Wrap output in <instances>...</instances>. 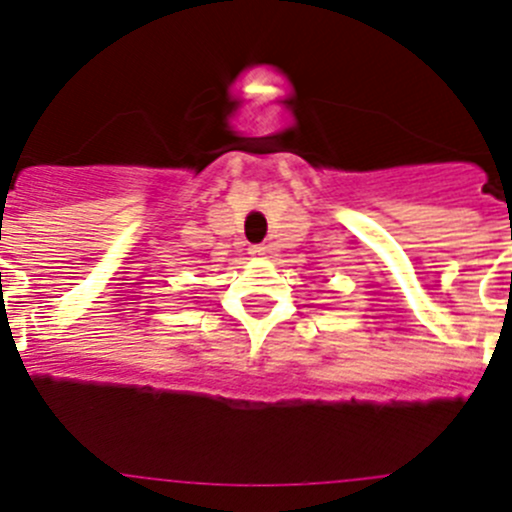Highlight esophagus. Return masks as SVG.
I'll return each instance as SVG.
<instances>
[{
  "label": "esophagus",
  "mask_w": 512,
  "mask_h": 512,
  "mask_svg": "<svg viewBox=\"0 0 512 512\" xmlns=\"http://www.w3.org/2000/svg\"><path fill=\"white\" fill-rule=\"evenodd\" d=\"M250 255L265 257V255H267V247H265V245H252V247H250Z\"/></svg>",
  "instance_id": "34e87169"
}]
</instances>
